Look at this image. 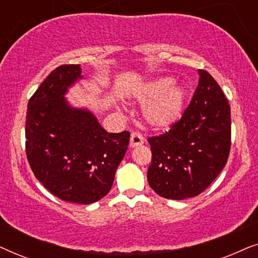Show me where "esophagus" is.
I'll use <instances>...</instances> for the list:
<instances>
[{
  "mask_svg": "<svg viewBox=\"0 0 258 258\" xmlns=\"http://www.w3.org/2000/svg\"><path fill=\"white\" fill-rule=\"evenodd\" d=\"M144 143V137L139 132H134L130 135V147L134 148L136 146H141Z\"/></svg>",
  "mask_w": 258,
  "mask_h": 258,
  "instance_id": "34e87169",
  "label": "esophagus"
}]
</instances>
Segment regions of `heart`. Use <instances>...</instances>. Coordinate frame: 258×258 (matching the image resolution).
<instances>
[{
  "instance_id": "b5f03b06",
  "label": "heart",
  "mask_w": 258,
  "mask_h": 258,
  "mask_svg": "<svg viewBox=\"0 0 258 258\" xmlns=\"http://www.w3.org/2000/svg\"><path fill=\"white\" fill-rule=\"evenodd\" d=\"M137 100L147 103L142 110L147 124L155 129H165L181 116L185 91L178 84H172L170 77H161L143 86Z\"/></svg>"
}]
</instances>
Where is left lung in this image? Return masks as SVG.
Instances as JSON below:
<instances>
[{"label":"left lung","instance_id":"1","mask_svg":"<svg viewBox=\"0 0 258 258\" xmlns=\"http://www.w3.org/2000/svg\"><path fill=\"white\" fill-rule=\"evenodd\" d=\"M182 117L151 136L148 182L164 199L184 200L204 191L227 164L231 147L230 105L207 70Z\"/></svg>","mask_w":258,"mask_h":258}]
</instances>
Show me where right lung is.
I'll return each mask as SVG.
<instances>
[{"label": "right lung", "mask_w": 258, "mask_h": 258, "mask_svg": "<svg viewBox=\"0 0 258 258\" xmlns=\"http://www.w3.org/2000/svg\"><path fill=\"white\" fill-rule=\"evenodd\" d=\"M81 77L80 64L49 74L28 102L26 154L35 177L58 199L90 204L110 191L129 132L108 134L91 112L63 97Z\"/></svg>", "instance_id": "right-lung-1"}]
</instances>
